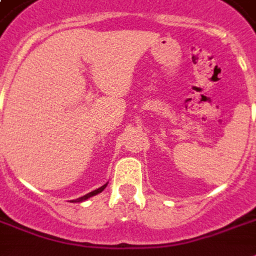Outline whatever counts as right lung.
<instances>
[{"label":"right lung","instance_id":"right-lung-1","mask_svg":"<svg viewBox=\"0 0 256 256\" xmlns=\"http://www.w3.org/2000/svg\"><path fill=\"white\" fill-rule=\"evenodd\" d=\"M108 186V184H104L102 187H100V188H96V190L92 191V192H88V194L84 195V196H81V198H78L76 199V200H70V202H84V200H86V199H88L90 196H92V195H96V194H100V191H104V187Z\"/></svg>","mask_w":256,"mask_h":256}]
</instances>
